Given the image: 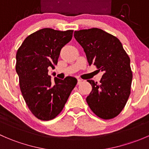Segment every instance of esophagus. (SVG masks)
<instances>
[{
	"label": "esophagus",
	"mask_w": 149,
	"mask_h": 149,
	"mask_svg": "<svg viewBox=\"0 0 149 149\" xmlns=\"http://www.w3.org/2000/svg\"><path fill=\"white\" fill-rule=\"evenodd\" d=\"M82 81H83V80H82V79H78V85H79V84H81Z\"/></svg>",
	"instance_id": "34e87169"
}]
</instances>
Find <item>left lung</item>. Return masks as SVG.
I'll return each mask as SVG.
<instances>
[{
    "mask_svg": "<svg viewBox=\"0 0 149 149\" xmlns=\"http://www.w3.org/2000/svg\"><path fill=\"white\" fill-rule=\"evenodd\" d=\"M89 65H94L104 74L100 84L88 80L92 90L86 97L90 109L102 119L118 116L130 94L133 73L130 60L122 43L115 36L98 28L74 31Z\"/></svg>",
    "mask_w": 149,
    "mask_h": 149,
    "instance_id": "8db88e82",
    "label": "left lung"
}]
</instances>
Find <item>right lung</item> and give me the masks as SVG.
<instances>
[{"label":"right lung","instance_id":"obj_1","mask_svg":"<svg viewBox=\"0 0 149 149\" xmlns=\"http://www.w3.org/2000/svg\"><path fill=\"white\" fill-rule=\"evenodd\" d=\"M73 32L42 29L29 35L16 52L22 96L31 113L42 120H50L61 113L77 84L74 77H55L52 81L48 75V68H55L61 49L71 40Z\"/></svg>","mask_w":149,"mask_h":149}]
</instances>
